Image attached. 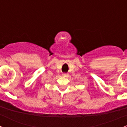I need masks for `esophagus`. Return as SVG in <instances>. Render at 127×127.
Wrapping results in <instances>:
<instances>
[{
  "instance_id": "esophagus-1",
  "label": "esophagus",
  "mask_w": 127,
  "mask_h": 127,
  "mask_svg": "<svg viewBox=\"0 0 127 127\" xmlns=\"http://www.w3.org/2000/svg\"><path fill=\"white\" fill-rule=\"evenodd\" d=\"M63 76L64 77H67L68 76V74H67V73H63Z\"/></svg>"
}]
</instances>
